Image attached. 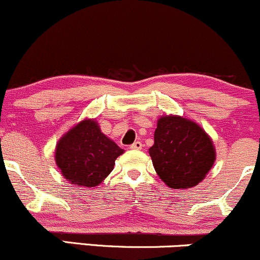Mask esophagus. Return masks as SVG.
<instances>
[{
	"instance_id": "esophagus-1",
	"label": "esophagus",
	"mask_w": 260,
	"mask_h": 260,
	"mask_svg": "<svg viewBox=\"0 0 260 260\" xmlns=\"http://www.w3.org/2000/svg\"><path fill=\"white\" fill-rule=\"evenodd\" d=\"M142 147H143V144H142L141 142H135L129 148L133 149V151H139V149H142Z\"/></svg>"
}]
</instances>
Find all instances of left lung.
<instances>
[{
	"label": "left lung",
	"mask_w": 260,
	"mask_h": 260,
	"mask_svg": "<svg viewBox=\"0 0 260 260\" xmlns=\"http://www.w3.org/2000/svg\"><path fill=\"white\" fill-rule=\"evenodd\" d=\"M148 153L159 178L173 189L198 185L217 158L208 133L198 123L177 114L158 118L154 144Z\"/></svg>",
	"instance_id": "1"
}]
</instances>
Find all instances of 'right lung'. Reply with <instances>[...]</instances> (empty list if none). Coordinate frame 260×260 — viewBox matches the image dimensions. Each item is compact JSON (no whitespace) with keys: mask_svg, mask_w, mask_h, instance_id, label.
<instances>
[{"mask_svg":"<svg viewBox=\"0 0 260 260\" xmlns=\"http://www.w3.org/2000/svg\"><path fill=\"white\" fill-rule=\"evenodd\" d=\"M124 151L101 132L94 118H84L58 139L54 160L61 174L77 187L100 185Z\"/></svg>","mask_w":260,"mask_h":260,"instance_id":"add662e5","label":"right lung"}]
</instances>
